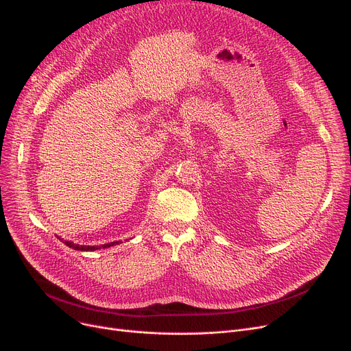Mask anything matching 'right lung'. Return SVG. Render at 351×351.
Segmentation results:
<instances>
[{
  "label": "right lung",
  "mask_w": 351,
  "mask_h": 351,
  "mask_svg": "<svg viewBox=\"0 0 351 351\" xmlns=\"http://www.w3.org/2000/svg\"><path fill=\"white\" fill-rule=\"evenodd\" d=\"M60 241H62L68 247H71L73 250H81V252H94V250H98V249H106V247H110L114 245H118V242H110V243L101 245V246H84V245H77V243L69 242V241H64V239H61V237H60Z\"/></svg>",
  "instance_id": "add662e5"
}]
</instances>
